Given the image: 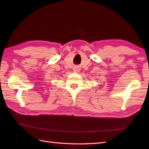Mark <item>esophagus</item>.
Masks as SVG:
<instances>
[{"label":"esophagus","instance_id":"1","mask_svg":"<svg viewBox=\"0 0 149 149\" xmlns=\"http://www.w3.org/2000/svg\"><path fill=\"white\" fill-rule=\"evenodd\" d=\"M74 71L75 72H79L80 71V69H79V68H78V67H75L74 68Z\"/></svg>","mask_w":149,"mask_h":149}]
</instances>
